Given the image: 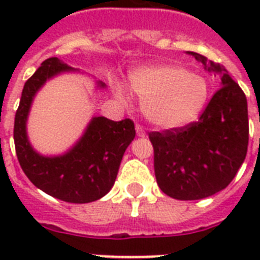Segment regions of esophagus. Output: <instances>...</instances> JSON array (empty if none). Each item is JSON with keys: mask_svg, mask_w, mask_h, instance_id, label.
<instances>
[{"mask_svg": "<svg viewBox=\"0 0 260 260\" xmlns=\"http://www.w3.org/2000/svg\"><path fill=\"white\" fill-rule=\"evenodd\" d=\"M136 134H138L139 138H144L146 136V132L143 129V126L139 125V124H136Z\"/></svg>", "mask_w": 260, "mask_h": 260, "instance_id": "obj_1", "label": "esophagus"}]
</instances>
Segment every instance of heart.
<instances>
[{"mask_svg":"<svg viewBox=\"0 0 260 260\" xmlns=\"http://www.w3.org/2000/svg\"><path fill=\"white\" fill-rule=\"evenodd\" d=\"M129 85L143 102V113L151 124L162 129H174L197 117L208 98L205 78L177 64L143 66L129 74ZM116 93L128 100L124 86Z\"/></svg>","mask_w":260,"mask_h":260,"instance_id":"obj_1","label":"heart"}]
</instances>
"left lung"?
<instances>
[{
  "mask_svg": "<svg viewBox=\"0 0 260 260\" xmlns=\"http://www.w3.org/2000/svg\"><path fill=\"white\" fill-rule=\"evenodd\" d=\"M208 73L221 77L198 121L163 132H151L155 177L169 197L201 200L230 185L244 162L248 147L247 98L228 71L200 55L187 52Z\"/></svg>",
  "mask_w": 260,
  "mask_h": 260,
  "instance_id": "1",
  "label": "left lung"
}]
</instances>
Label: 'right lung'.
Wrapping results in <instances>:
<instances>
[{
    "label": "right lung",
    "mask_w": 260,
    "mask_h": 260,
    "mask_svg": "<svg viewBox=\"0 0 260 260\" xmlns=\"http://www.w3.org/2000/svg\"><path fill=\"white\" fill-rule=\"evenodd\" d=\"M75 71L58 58L42 63L24 85L14 117V147L22 171L32 183L52 197L73 204L93 202L109 193L117 177L122 155L135 139L134 121H113L93 117L82 138L70 150L56 156H44L30 146L26 120L40 87L56 75ZM98 87H105L101 81Z\"/></svg>",
    "instance_id": "1"
}]
</instances>
